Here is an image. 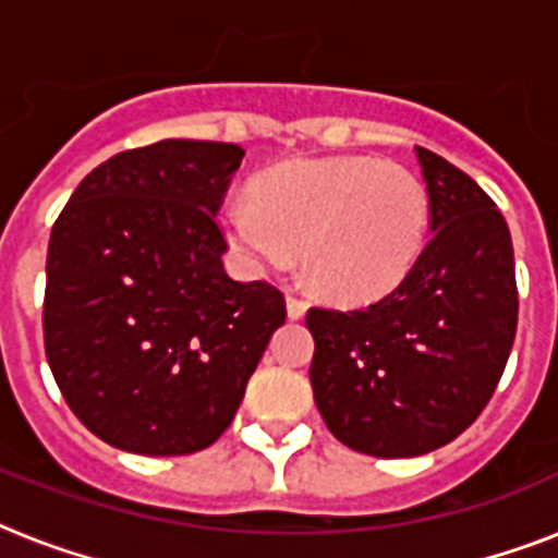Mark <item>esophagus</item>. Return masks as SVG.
Here are the masks:
<instances>
[{
  "instance_id": "obj_1",
  "label": "esophagus",
  "mask_w": 558,
  "mask_h": 558,
  "mask_svg": "<svg viewBox=\"0 0 558 558\" xmlns=\"http://www.w3.org/2000/svg\"><path fill=\"white\" fill-rule=\"evenodd\" d=\"M287 315L292 318V322L304 318V315H306L304 301H301V298H295V295H287Z\"/></svg>"
}]
</instances>
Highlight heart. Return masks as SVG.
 <instances>
[{
    "label": "heart",
    "instance_id": "1",
    "mask_svg": "<svg viewBox=\"0 0 558 558\" xmlns=\"http://www.w3.org/2000/svg\"><path fill=\"white\" fill-rule=\"evenodd\" d=\"M428 193L397 161L315 156L269 170L254 196L222 210V234L245 266L283 269L301 245L306 280L341 304L402 283L428 240Z\"/></svg>",
    "mask_w": 558,
    "mask_h": 558
}]
</instances>
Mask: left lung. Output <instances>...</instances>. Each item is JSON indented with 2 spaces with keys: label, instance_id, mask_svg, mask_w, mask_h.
<instances>
[{
  "label": "left lung",
  "instance_id": "1",
  "mask_svg": "<svg viewBox=\"0 0 558 558\" xmlns=\"http://www.w3.org/2000/svg\"><path fill=\"white\" fill-rule=\"evenodd\" d=\"M432 240L390 295L310 310L315 405L344 446L420 458L466 432L510 359L519 292L510 228L463 170L416 147Z\"/></svg>",
  "mask_w": 558,
  "mask_h": 558
}]
</instances>
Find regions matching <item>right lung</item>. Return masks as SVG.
I'll return each instance as SVG.
<instances>
[{"mask_svg": "<svg viewBox=\"0 0 558 558\" xmlns=\"http://www.w3.org/2000/svg\"><path fill=\"white\" fill-rule=\"evenodd\" d=\"M236 144L165 138L118 153L57 217L46 260V356L65 402L116 449H208L287 322L278 289L222 266L217 228Z\"/></svg>", "mask_w": 558, "mask_h": 558, "instance_id": "1", "label": "right lung"}]
</instances>
